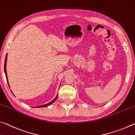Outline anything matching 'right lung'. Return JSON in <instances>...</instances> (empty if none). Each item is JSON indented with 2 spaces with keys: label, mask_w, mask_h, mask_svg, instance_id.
Returning <instances> with one entry per match:
<instances>
[{
  "label": "right lung",
  "mask_w": 135,
  "mask_h": 135,
  "mask_svg": "<svg viewBox=\"0 0 135 135\" xmlns=\"http://www.w3.org/2000/svg\"><path fill=\"white\" fill-rule=\"evenodd\" d=\"M6 61H7V55L6 56V57H5V60H4V73H5V75H6V79H7V82H8V76H7V73H6ZM9 85V84H8ZM57 98V95L56 97V98L54 99L53 101H51L50 103H49L48 104H46L45 105H40V106H37V107H38V108H40V107H47V106H48L49 105L51 104L52 103H53L54 101H56V100Z\"/></svg>",
  "instance_id": "1"
}]
</instances>
